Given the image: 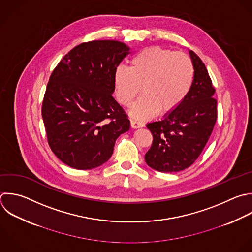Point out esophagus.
I'll list each match as a JSON object with an SVG mask.
<instances>
[{"label": "esophagus", "instance_id": "34e87169", "mask_svg": "<svg viewBox=\"0 0 252 252\" xmlns=\"http://www.w3.org/2000/svg\"><path fill=\"white\" fill-rule=\"evenodd\" d=\"M131 127L133 129H137V128H142L144 127V124L141 122H138L136 120H131Z\"/></svg>", "mask_w": 252, "mask_h": 252}]
</instances>
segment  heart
Returning a JSON list of instances; mask_svg holds the SVG:
<instances>
[{"label": "heart", "mask_w": 252, "mask_h": 252, "mask_svg": "<svg viewBox=\"0 0 252 252\" xmlns=\"http://www.w3.org/2000/svg\"><path fill=\"white\" fill-rule=\"evenodd\" d=\"M194 75L188 55L158 46L145 48L132 58L130 68H116V97L120 104L128 106L142 87L144 94L129 113L138 120L151 119L159 110L169 113L183 102L192 88Z\"/></svg>", "instance_id": "1"}]
</instances>
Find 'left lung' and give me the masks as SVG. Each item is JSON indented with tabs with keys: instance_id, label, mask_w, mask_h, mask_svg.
Masks as SVG:
<instances>
[{
	"instance_id": "8db88e82",
	"label": "left lung",
	"mask_w": 252,
	"mask_h": 252,
	"mask_svg": "<svg viewBox=\"0 0 252 252\" xmlns=\"http://www.w3.org/2000/svg\"><path fill=\"white\" fill-rule=\"evenodd\" d=\"M195 75L183 102L161 120L147 124L153 144L145 155L147 164L160 172L189 167L206 146L217 120L215 89L202 60L189 50Z\"/></svg>"
}]
</instances>
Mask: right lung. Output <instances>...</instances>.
I'll return each instance as SVG.
<instances>
[{"label":"right lung","mask_w":252,"mask_h":252,"mask_svg":"<svg viewBox=\"0 0 252 252\" xmlns=\"http://www.w3.org/2000/svg\"><path fill=\"white\" fill-rule=\"evenodd\" d=\"M120 41L94 40L73 48L52 72L42 102L48 144L76 169H92L112 156L116 139L130 128L114 99V72L130 53Z\"/></svg>","instance_id":"right-lung-1"}]
</instances>
